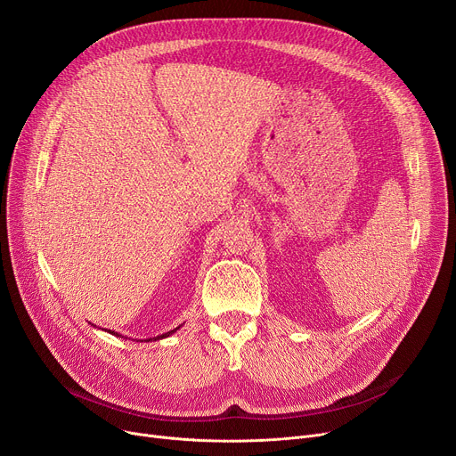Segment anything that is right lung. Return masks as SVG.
Returning a JSON list of instances; mask_svg holds the SVG:
<instances>
[{
  "instance_id": "right-lung-1",
  "label": "right lung",
  "mask_w": 456,
  "mask_h": 456,
  "mask_svg": "<svg viewBox=\"0 0 456 456\" xmlns=\"http://www.w3.org/2000/svg\"><path fill=\"white\" fill-rule=\"evenodd\" d=\"M179 329V327H177ZM177 329H174V330H170V332H164V334H160V337H157V338H153V340H159V338H166V337H170V334H174ZM110 334H114V330H109ZM116 337H119V334H116ZM151 338H148V340H143V342H150Z\"/></svg>"
}]
</instances>
